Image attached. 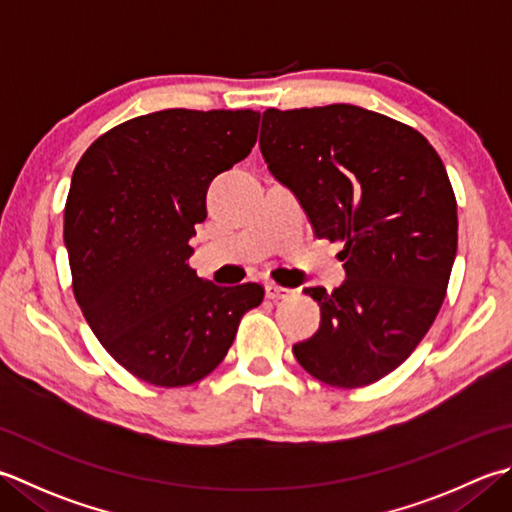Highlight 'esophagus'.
<instances>
[{"label":"esophagus","mask_w":512,"mask_h":512,"mask_svg":"<svg viewBox=\"0 0 512 512\" xmlns=\"http://www.w3.org/2000/svg\"><path fill=\"white\" fill-rule=\"evenodd\" d=\"M293 295H295V290H290V288H282V286H275V284L266 286V297L273 299V302H277V299H288Z\"/></svg>","instance_id":"esophagus-1"}]
</instances>
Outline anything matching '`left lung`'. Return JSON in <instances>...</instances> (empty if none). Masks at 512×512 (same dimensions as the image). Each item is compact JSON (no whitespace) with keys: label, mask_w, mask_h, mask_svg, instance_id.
Segmentation results:
<instances>
[{"label":"left lung","mask_w":512,"mask_h":512,"mask_svg":"<svg viewBox=\"0 0 512 512\" xmlns=\"http://www.w3.org/2000/svg\"><path fill=\"white\" fill-rule=\"evenodd\" d=\"M259 150L317 237L344 242L346 279L310 286L317 333L293 346L319 382L357 388L395 370L442 308L457 255V202L424 135L353 104L264 110Z\"/></svg>","instance_id":"8db88e82"}]
</instances>
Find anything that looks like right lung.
<instances>
[{
	"label": "right lung",
	"mask_w": 512,
	"mask_h": 512,
	"mask_svg": "<svg viewBox=\"0 0 512 512\" xmlns=\"http://www.w3.org/2000/svg\"><path fill=\"white\" fill-rule=\"evenodd\" d=\"M257 110L168 108L128 119L75 166L64 244L75 299L119 364L188 386L222 364L259 284L215 286L188 266L206 190L255 146Z\"/></svg>",
	"instance_id": "obj_1"
}]
</instances>
